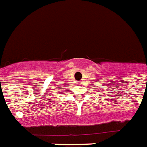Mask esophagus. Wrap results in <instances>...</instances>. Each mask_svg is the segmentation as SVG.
I'll use <instances>...</instances> for the list:
<instances>
[{
    "mask_svg": "<svg viewBox=\"0 0 147 147\" xmlns=\"http://www.w3.org/2000/svg\"><path fill=\"white\" fill-rule=\"evenodd\" d=\"M79 83H80V82H78V84H79Z\"/></svg>",
    "mask_w": 147,
    "mask_h": 147,
    "instance_id": "obj_1",
    "label": "esophagus"
}]
</instances>
